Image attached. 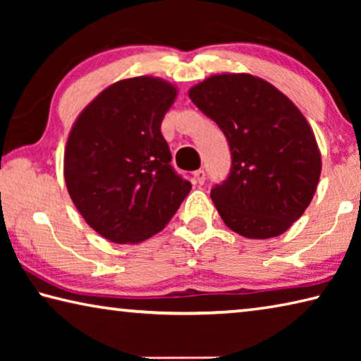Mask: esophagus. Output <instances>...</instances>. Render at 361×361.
<instances>
[{
    "mask_svg": "<svg viewBox=\"0 0 361 361\" xmlns=\"http://www.w3.org/2000/svg\"><path fill=\"white\" fill-rule=\"evenodd\" d=\"M205 170L204 169H199V170H195L194 172V178H195V181L199 183V185H202V183L205 181Z\"/></svg>",
    "mask_w": 361,
    "mask_h": 361,
    "instance_id": "obj_1",
    "label": "esophagus"
}]
</instances>
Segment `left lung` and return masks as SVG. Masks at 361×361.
<instances>
[{"label":"left lung","mask_w":361,"mask_h":361,"mask_svg":"<svg viewBox=\"0 0 361 361\" xmlns=\"http://www.w3.org/2000/svg\"><path fill=\"white\" fill-rule=\"evenodd\" d=\"M189 99L229 145V173L210 192L219 216L248 239L282 234L319 185L322 159L307 121L272 84L243 73L205 79Z\"/></svg>","instance_id":"1"}]
</instances>
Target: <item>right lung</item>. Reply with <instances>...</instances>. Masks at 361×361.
I'll use <instances>...</instances> for the list:
<instances>
[{"label": "right lung", "mask_w": 361, "mask_h": 361, "mask_svg": "<svg viewBox=\"0 0 361 361\" xmlns=\"http://www.w3.org/2000/svg\"><path fill=\"white\" fill-rule=\"evenodd\" d=\"M176 97L166 81L114 82L76 119L65 149V181L76 209L114 243L164 229L191 191L176 173L161 124Z\"/></svg>", "instance_id": "obj_1"}]
</instances>
